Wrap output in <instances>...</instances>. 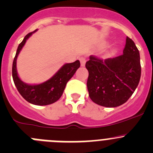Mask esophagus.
Returning a JSON list of instances; mask_svg holds the SVG:
<instances>
[{
	"mask_svg": "<svg viewBox=\"0 0 153 153\" xmlns=\"http://www.w3.org/2000/svg\"><path fill=\"white\" fill-rule=\"evenodd\" d=\"M80 60V62H81V67H84L85 66V64H86V59L85 57H81V58H79Z\"/></svg>",
	"mask_w": 153,
	"mask_h": 153,
	"instance_id": "obj_1",
	"label": "esophagus"
}]
</instances>
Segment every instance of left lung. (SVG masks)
Instances as JSON below:
<instances>
[{
  "label": "left lung",
  "mask_w": 153,
  "mask_h": 153,
  "mask_svg": "<svg viewBox=\"0 0 153 153\" xmlns=\"http://www.w3.org/2000/svg\"><path fill=\"white\" fill-rule=\"evenodd\" d=\"M86 68L91 100L100 106L116 107L126 102L138 85L141 73L139 51L126 37L123 55L106 59L90 55Z\"/></svg>",
  "instance_id": "left-lung-1"
}]
</instances>
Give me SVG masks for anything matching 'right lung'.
Masks as SVG:
<instances>
[{"mask_svg": "<svg viewBox=\"0 0 153 153\" xmlns=\"http://www.w3.org/2000/svg\"><path fill=\"white\" fill-rule=\"evenodd\" d=\"M36 31L37 29L27 34L18 46L12 64V78L17 89L26 101L35 105L45 106L53 104L61 98L67 83L73 76L81 64L78 60L73 63L65 64L52 78L41 84L32 85L23 82L17 72V58L27 39Z\"/></svg>", "mask_w": 153, "mask_h": 153, "instance_id": "add662e5", "label": "right lung"}]
</instances>
